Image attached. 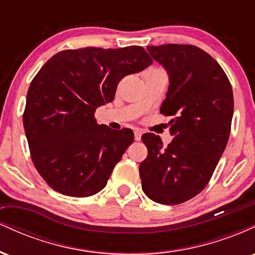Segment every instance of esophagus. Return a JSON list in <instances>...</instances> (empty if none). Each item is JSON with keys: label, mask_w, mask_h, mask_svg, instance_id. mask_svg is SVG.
Returning a JSON list of instances; mask_svg holds the SVG:
<instances>
[{"label": "esophagus", "mask_w": 255, "mask_h": 255, "mask_svg": "<svg viewBox=\"0 0 255 255\" xmlns=\"http://www.w3.org/2000/svg\"><path fill=\"white\" fill-rule=\"evenodd\" d=\"M141 134H142V131L140 130V129H135V130H134V137H135L136 141H139V140L141 139Z\"/></svg>", "instance_id": "1"}]
</instances>
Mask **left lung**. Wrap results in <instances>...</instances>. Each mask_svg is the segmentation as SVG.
Instances as JSON below:
<instances>
[{
  "instance_id": "obj_1",
  "label": "left lung",
  "mask_w": 255,
  "mask_h": 255,
  "mask_svg": "<svg viewBox=\"0 0 255 255\" xmlns=\"http://www.w3.org/2000/svg\"><path fill=\"white\" fill-rule=\"evenodd\" d=\"M168 72L169 85L160 113L172 116L166 147L146 133L147 157L140 163L142 191L151 200L177 205L198 195L209 183L230 135L234 96L217 61L195 45L147 46Z\"/></svg>"
}]
</instances>
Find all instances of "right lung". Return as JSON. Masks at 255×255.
Listing matches in <instances>:
<instances>
[{
    "mask_svg": "<svg viewBox=\"0 0 255 255\" xmlns=\"http://www.w3.org/2000/svg\"><path fill=\"white\" fill-rule=\"evenodd\" d=\"M151 63L141 46L83 48L57 52L40 68L26 97L24 128L32 162L52 189L84 198L107 186L134 134L99 126L95 111L114 101L122 78Z\"/></svg>",
    "mask_w": 255,
    "mask_h": 255,
    "instance_id": "add662e5",
    "label": "right lung"
}]
</instances>
